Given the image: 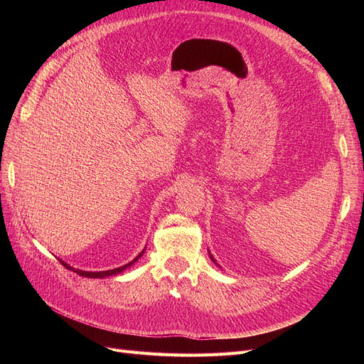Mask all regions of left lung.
Listing matches in <instances>:
<instances>
[{"label": "left lung", "instance_id": "left-lung-1", "mask_svg": "<svg viewBox=\"0 0 364 364\" xmlns=\"http://www.w3.org/2000/svg\"><path fill=\"white\" fill-rule=\"evenodd\" d=\"M209 258H211V259H213V262L215 264V266H218V264H217V261H215V259H214V257L211 255V252H209ZM218 267H220V266H218Z\"/></svg>", "mask_w": 364, "mask_h": 364}]
</instances>
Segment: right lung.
Wrapping results in <instances>:
<instances>
[{
    "instance_id": "obj_1",
    "label": "right lung",
    "mask_w": 364,
    "mask_h": 364,
    "mask_svg": "<svg viewBox=\"0 0 364 364\" xmlns=\"http://www.w3.org/2000/svg\"><path fill=\"white\" fill-rule=\"evenodd\" d=\"M144 252H146V247L142 249V252L139 253L138 257H135L134 259H132L130 262H127V264H124V266H121V267H117V269H112V270H103V272H86V270H80V269H74V267H71V266H68L67 262L65 261H62V259H59L65 267H67L68 270H73V272H75L77 274H80V277H85V278H107V277H115V274H119V273H123L126 269H129V267H132L134 266V264L144 255Z\"/></svg>"
}]
</instances>
